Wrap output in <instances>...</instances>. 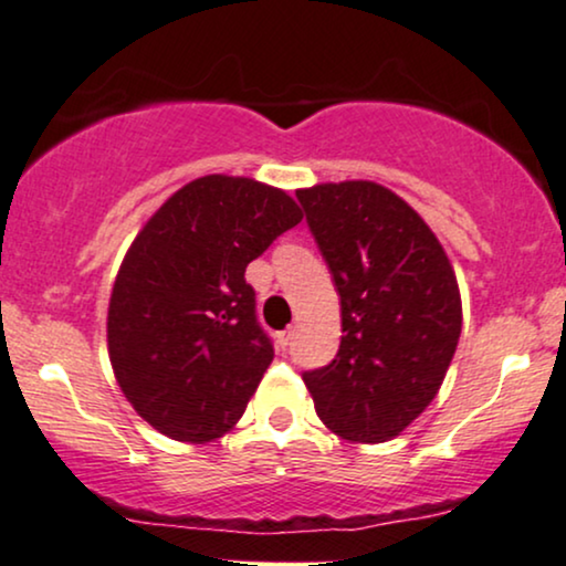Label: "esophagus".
I'll return each instance as SVG.
<instances>
[{
  "mask_svg": "<svg viewBox=\"0 0 566 566\" xmlns=\"http://www.w3.org/2000/svg\"><path fill=\"white\" fill-rule=\"evenodd\" d=\"M292 337H295V329H284V332H279L276 335V343H279V348H287V345L292 343Z\"/></svg>",
  "mask_w": 566,
  "mask_h": 566,
  "instance_id": "34e87169",
  "label": "esophagus"
}]
</instances>
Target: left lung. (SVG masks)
Listing matches in <instances>:
<instances>
[{"mask_svg":"<svg viewBox=\"0 0 566 566\" xmlns=\"http://www.w3.org/2000/svg\"><path fill=\"white\" fill-rule=\"evenodd\" d=\"M339 292L337 358L303 374L326 430L398 438L438 395L461 335V292L434 231L377 181L297 189Z\"/></svg>","mask_w":566,"mask_h":566,"instance_id":"8db88e82","label":"left lung"}]
</instances>
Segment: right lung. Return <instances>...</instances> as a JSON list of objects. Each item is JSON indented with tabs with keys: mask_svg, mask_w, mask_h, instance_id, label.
I'll return each instance as SVG.
<instances>
[{
	"mask_svg": "<svg viewBox=\"0 0 566 566\" xmlns=\"http://www.w3.org/2000/svg\"><path fill=\"white\" fill-rule=\"evenodd\" d=\"M301 218L284 189L210 174L136 234L113 284L107 353L126 400L160 434L202 446L242 419L274 360L244 269Z\"/></svg>",
	"mask_w": 566,
	"mask_h": 566,
	"instance_id": "obj_1",
	"label": "right lung"
}]
</instances>
